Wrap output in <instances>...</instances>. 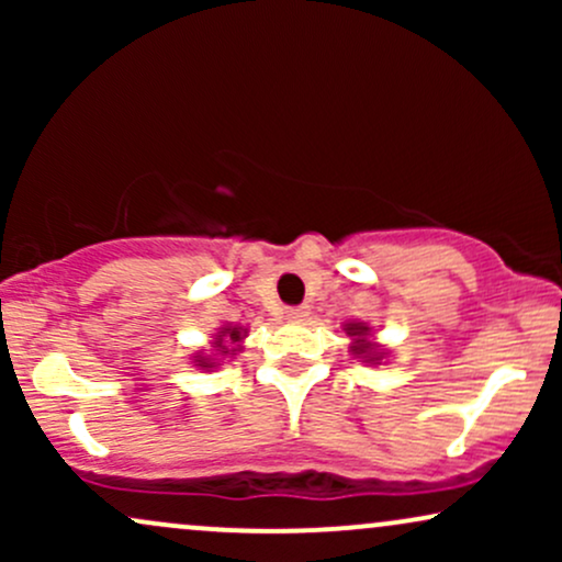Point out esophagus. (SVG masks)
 <instances>
[{
    "label": "esophagus",
    "mask_w": 562,
    "mask_h": 562,
    "mask_svg": "<svg viewBox=\"0 0 562 562\" xmlns=\"http://www.w3.org/2000/svg\"><path fill=\"white\" fill-rule=\"evenodd\" d=\"M285 317L293 319V322L306 319L308 317V306H290V308H285Z\"/></svg>",
    "instance_id": "esophagus-1"
}]
</instances>
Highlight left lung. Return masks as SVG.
I'll return each mask as SVG.
<instances>
[{
	"instance_id": "8db88e82",
	"label": "left lung",
	"mask_w": 562,
	"mask_h": 562,
	"mask_svg": "<svg viewBox=\"0 0 562 562\" xmlns=\"http://www.w3.org/2000/svg\"><path fill=\"white\" fill-rule=\"evenodd\" d=\"M346 333L353 338V346H351L353 353L364 357L367 362H375V359H380V353L375 351V348H372L370 340H367V327L364 325H348Z\"/></svg>"
}]
</instances>
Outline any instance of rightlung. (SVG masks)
<instances>
[{
    "mask_svg": "<svg viewBox=\"0 0 562 562\" xmlns=\"http://www.w3.org/2000/svg\"><path fill=\"white\" fill-rule=\"evenodd\" d=\"M224 335H227V338L232 340V344H237V340L243 338V335H240V327H224L222 335H218V338H216V346L222 348V353H229V348H227V346H222V344H224ZM198 362H200V367H214V364H216V362H209V359H198Z\"/></svg>",
    "mask_w": 562,
    "mask_h": 562,
    "instance_id": "1",
    "label": "right lung"
}]
</instances>
